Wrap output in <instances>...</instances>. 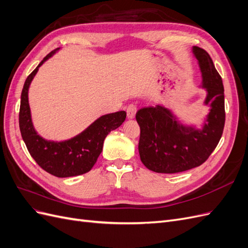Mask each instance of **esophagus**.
I'll list each match as a JSON object with an SVG mask.
<instances>
[{
    "instance_id": "1",
    "label": "esophagus",
    "mask_w": 248,
    "mask_h": 248,
    "mask_svg": "<svg viewBox=\"0 0 248 248\" xmlns=\"http://www.w3.org/2000/svg\"><path fill=\"white\" fill-rule=\"evenodd\" d=\"M126 112H127V118L134 119V117H136V114H137V107L134 106V104H129V106L127 107Z\"/></svg>"
}]
</instances>
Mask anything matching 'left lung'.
Returning <instances> with one entry per match:
<instances>
[{"label":"left lung","mask_w":248,"mask_h":248,"mask_svg":"<svg viewBox=\"0 0 248 248\" xmlns=\"http://www.w3.org/2000/svg\"><path fill=\"white\" fill-rule=\"evenodd\" d=\"M192 54L202 74L200 87L206 91L202 103L209 106L201 128L196 124H184L174 111L161 104L137 112L140 160L155 172L176 174L201 166L222 136L226 120L222 79L206 50L193 46Z\"/></svg>","instance_id":"8db88e82"}]
</instances>
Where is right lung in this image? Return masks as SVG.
Masks as SVG:
<instances>
[{"mask_svg": "<svg viewBox=\"0 0 248 248\" xmlns=\"http://www.w3.org/2000/svg\"><path fill=\"white\" fill-rule=\"evenodd\" d=\"M60 50L56 48L44 58L27 78L21 91L19 108V129L29 153L38 166L59 178L74 177L91 170L103 147L104 139L125 121L124 110L111 112L96 119L85 130L65 140H50L36 131L29 104V88L39 67Z\"/></svg>", "mask_w": 248, "mask_h": 248, "instance_id": "right-lung-1", "label": "right lung"}]
</instances>
